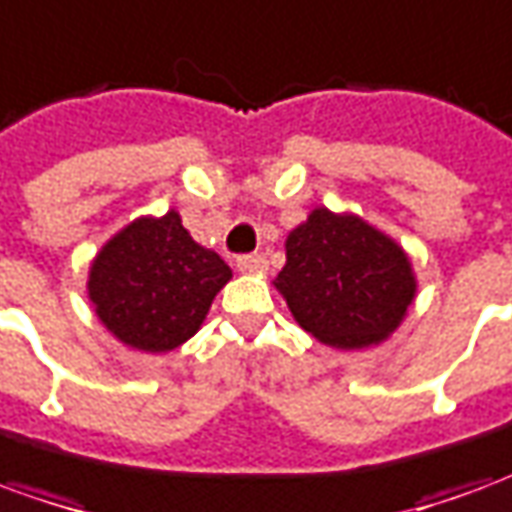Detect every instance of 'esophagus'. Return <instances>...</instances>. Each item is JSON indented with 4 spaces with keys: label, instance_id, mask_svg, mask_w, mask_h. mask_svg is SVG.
<instances>
[{
    "label": "esophagus",
    "instance_id": "1",
    "mask_svg": "<svg viewBox=\"0 0 512 512\" xmlns=\"http://www.w3.org/2000/svg\"><path fill=\"white\" fill-rule=\"evenodd\" d=\"M238 271L241 274H263L268 268V260L263 255H244V257H238Z\"/></svg>",
    "mask_w": 512,
    "mask_h": 512
}]
</instances>
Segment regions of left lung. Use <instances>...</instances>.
I'll return each instance as SVG.
<instances>
[{"instance_id": "8db88e82", "label": "left lung", "mask_w": 512, "mask_h": 512, "mask_svg": "<svg viewBox=\"0 0 512 512\" xmlns=\"http://www.w3.org/2000/svg\"><path fill=\"white\" fill-rule=\"evenodd\" d=\"M285 255L274 285L301 329L323 345H378L417 293L406 252L354 213L315 208L288 235Z\"/></svg>"}]
</instances>
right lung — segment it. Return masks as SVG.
<instances>
[{
    "label": "right lung",
    "instance_id": "add662e5",
    "mask_svg": "<svg viewBox=\"0 0 512 512\" xmlns=\"http://www.w3.org/2000/svg\"><path fill=\"white\" fill-rule=\"evenodd\" d=\"M233 271L200 246L178 211L142 216L109 238L90 266L95 315L120 343L147 354L183 345L205 321Z\"/></svg>",
    "mask_w": 512,
    "mask_h": 512
}]
</instances>
